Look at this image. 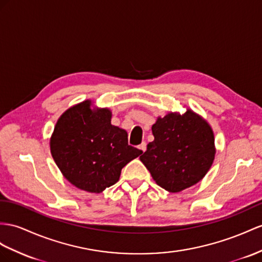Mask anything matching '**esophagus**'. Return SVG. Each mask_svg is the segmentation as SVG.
Returning a JSON list of instances; mask_svg holds the SVG:
<instances>
[{
	"mask_svg": "<svg viewBox=\"0 0 262 262\" xmlns=\"http://www.w3.org/2000/svg\"><path fill=\"white\" fill-rule=\"evenodd\" d=\"M138 148H139L140 150H142L143 152H145V150H146V148H147V144H146L145 142H143L142 144H140V145L138 146Z\"/></svg>",
	"mask_w": 262,
	"mask_h": 262,
	"instance_id": "34e87169",
	"label": "esophagus"
}]
</instances>
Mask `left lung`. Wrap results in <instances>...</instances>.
I'll return each instance as SVG.
<instances>
[{
	"mask_svg": "<svg viewBox=\"0 0 262 262\" xmlns=\"http://www.w3.org/2000/svg\"><path fill=\"white\" fill-rule=\"evenodd\" d=\"M155 139L140 160L158 186L179 192L197 184L210 169L214 138L210 126L192 111L168 114L151 127Z\"/></svg>",
	"mask_w": 262,
	"mask_h": 262,
	"instance_id": "8db88e82",
	"label": "left lung"
}]
</instances>
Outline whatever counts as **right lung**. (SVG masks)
I'll return each mask as SVG.
<instances>
[{
    "label": "right lung",
    "instance_id": "obj_1",
    "mask_svg": "<svg viewBox=\"0 0 262 262\" xmlns=\"http://www.w3.org/2000/svg\"><path fill=\"white\" fill-rule=\"evenodd\" d=\"M108 110H91L85 100L67 110L57 120L51 152L71 184L100 192L116 184L123 167L143 151L128 145L127 133L111 124Z\"/></svg>",
    "mask_w": 262,
    "mask_h": 262
}]
</instances>
